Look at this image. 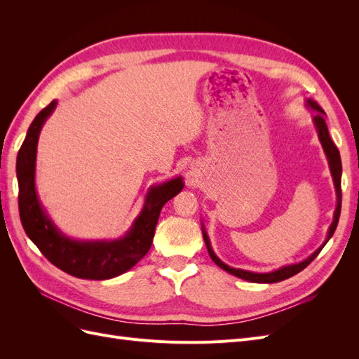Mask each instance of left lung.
Here are the masks:
<instances>
[{"label": "left lung", "instance_id": "left-lung-1", "mask_svg": "<svg viewBox=\"0 0 359 359\" xmlns=\"http://www.w3.org/2000/svg\"><path fill=\"white\" fill-rule=\"evenodd\" d=\"M306 106L309 107V109H311L313 112H316V115L313 116V126H314V128H316V133H318V137L320 140V145L323 148V153H325V156H327L330 170H331V175H332V181H334V187H335V194H337V206H335V211H334V219H332V223H331L330 229H328L327 240L323 241V244L316 250V252H313L307 259L301 260V262H298V264L285 265V266H281L276 271H271V273H253V271H245V269H241V268H232L229 265H226L223 260L217 257V255L214 253V250L211 247L208 233H206L205 227L202 226L203 241H205L206 248H208V253H210V256H211L214 262L219 265L222 269H224L226 273H229V274H232L238 278L252 281V283H278V281H283V280H286L292 276L298 274L299 271H302L307 265H310L311 260L320 253V250L325 247V244H327L331 240V236L334 235V232L337 229V224H339L340 211H341V158H340V151L337 149V147L334 145V142L331 140L327 123H325V115H327V114H325V111L316 102L311 100V99L306 100Z\"/></svg>", "mask_w": 359, "mask_h": 359}]
</instances>
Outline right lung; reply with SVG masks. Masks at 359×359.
<instances>
[{
	"label": "right lung",
	"mask_w": 359,
	"mask_h": 359,
	"mask_svg": "<svg viewBox=\"0 0 359 359\" xmlns=\"http://www.w3.org/2000/svg\"><path fill=\"white\" fill-rule=\"evenodd\" d=\"M57 100L41 109L31 123L16 160L19 215L29 240L50 264L64 273L85 280H107L124 274L142 259L153 244L158 215L168 201L184 189L181 177L153 186L142 211L124 236L116 240L83 241L64 235L53 224L36 190L37 144L43 124L57 107Z\"/></svg>",
	"instance_id": "add662e5"
}]
</instances>
